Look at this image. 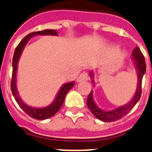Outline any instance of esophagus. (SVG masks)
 <instances>
[{
  "label": "esophagus",
  "mask_w": 152,
  "mask_h": 152,
  "mask_svg": "<svg viewBox=\"0 0 152 152\" xmlns=\"http://www.w3.org/2000/svg\"><path fill=\"white\" fill-rule=\"evenodd\" d=\"M89 80V75L87 72H84L80 74V76L77 79V82H83V81H87Z\"/></svg>",
  "instance_id": "1"
}]
</instances>
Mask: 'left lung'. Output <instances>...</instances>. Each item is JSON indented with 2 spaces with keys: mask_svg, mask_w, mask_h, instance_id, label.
Masks as SVG:
<instances>
[{
  "mask_svg": "<svg viewBox=\"0 0 152 152\" xmlns=\"http://www.w3.org/2000/svg\"><path fill=\"white\" fill-rule=\"evenodd\" d=\"M132 60L134 61L137 72V84L136 92L134 94V97L128 103H126L124 105L115 108L113 110L105 111L100 108L95 104V102L94 101L93 91H91V93L89 94L87 100V107L90 109V111L92 112V114L99 120H102L103 122H113V121H116L118 119H122L123 116H125L126 115L128 114L130 112V110L134 108V105L140 100V97L141 96L142 79L144 73L146 72V64H145L144 55H143L140 48L138 47H136L134 48L133 52H132ZM90 76H91V78L92 79L93 84L94 85L93 71L90 72Z\"/></svg>",
  "mask_w": 152,
  "mask_h": 152,
  "instance_id": "left-lung-1",
  "label": "left lung"
}]
</instances>
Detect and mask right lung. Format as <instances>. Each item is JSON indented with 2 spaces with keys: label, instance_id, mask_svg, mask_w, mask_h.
Here are the masks:
<instances>
[{
  "label": "right lung",
  "instance_id": "1",
  "mask_svg": "<svg viewBox=\"0 0 152 152\" xmlns=\"http://www.w3.org/2000/svg\"><path fill=\"white\" fill-rule=\"evenodd\" d=\"M37 35H52V36H58V32L54 29H44L42 31L38 32H33L29 33L26 37L23 38L22 41L18 44V45L16 47L15 50L14 56L12 59V83H11V89H12V94L14 96L15 99L17 102L18 104L20 106V108L26 113L28 115L33 118L35 119H46L48 118H50L54 115L56 114L57 112L60 109L64 101L65 97L67 94V93L73 87L75 82H70L65 83L61 87L60 90L57 94L54 102L50 104H49L47 107L44 108H34L32 106H29L23 102L22 98L19 96L18 89H17V85H16V73H17V69H18V60L20 58L21 55L23 51L25 46L26 45L30 39L33 37Z\"/></svg>",
  "mask_w": 152,
  "mask_h": 152
}]
</instances>
